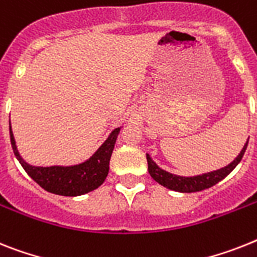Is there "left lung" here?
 Instances as JSON below:
<instances>
[{
    "label": "left lung",
    "instance_id": "8db88e82",
    "mask_svg": "<svg viewBox=\"0 0 257 257\" xmlns=\"http://www.w3.org/2000/svg\"><path fill=\"white\" fill-rule=\"evenodd\" d=\"M248 146V139L245 142L244 147L241 148L240 154L234 159V162H231L230 164L223 167V168L217 169V171L207 172V173H202V175L197 176H179L173 175L171 172H167L162 169L156 163L151 159V156L147 154V163H148V172L151 175L152 179L156 182H159L160 185L165 186L167 189L175 190V192L180 193H193V192H201L203 189L211 188L213 185L218 184L219 181L230 175L231 172L234 171V168L240 163L243 155H244L245 150Z\"/></svg>",
    "mask_w": 257,
    "mask_h": 257
}]
</instances>
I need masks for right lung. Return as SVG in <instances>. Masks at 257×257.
<instances>
[{
	"label": "right lung",
	"mask_w": 257,
	"mask_h": 257,
	"mask_svg": "<svg viewBox=\"0 0 257 257\" xmlns=\"http://www.w3.org/2000/svg\"><path fill=\"white\" fill-rule=\"evenodd\" d=\"M10 142L17 160L21 163L27 175L39 184L44 190L54 194L65 197L82 196L86 193L97 189L102 185L106 176L109 173V163L113 154L120 127L114 128L99 148L85 160L75 165H51V167H37L23 160L17 148L16 139L13 135L10 124Z\"/></svg>",
	"instance_id": "right-lung-1"
}]
</instances>
